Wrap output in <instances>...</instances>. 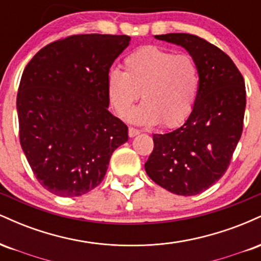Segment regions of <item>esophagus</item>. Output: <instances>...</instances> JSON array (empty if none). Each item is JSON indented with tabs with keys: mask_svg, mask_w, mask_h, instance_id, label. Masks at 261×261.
Wrapping results in <instances>:
<instances>
[{
	"mask_svg": "<svg viewBox=\"0 0 261 261\" xmlns=\"http://www.w3.org/2000/svg\"><path fill=\"white\" fill-rule=\"evenodd\" d=\"M140 134V131L137 130V128H135V127H128V136L130 137H135V136H137V135Z\"/></svg>",
	"mask_w": 261,
	"mask_h": 261,
	"instance_id": "esophagus-1",
	"label": "esophagus"
}]
</instances>
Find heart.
<instances>
[{
  "label": "heart",
  "mask_w": 261,
  "mask_h": 261,
  "mask_svg": "<svg viewBox=\"0 0 261 261\" xmlns=\"http://www.w3.org/2000/svg\"><path fill=\"white\" fill-rule=\"evenodd\" d=\"M197 88L199 71L193 56L157 45L128 54L124 72L112 68L107 74L108 95L119 115H126L140 95L145 100L130 114V120L140 125H180L193 112Z\"/></svg>",
  "instance_id": "1"
}]
</instances>
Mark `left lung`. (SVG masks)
<instances>
[{"label":"left lung","instance_id":"1","mask_svg":"<svg viewBox=\"0 0 261 261\" xmlns=\"http://www.w3.org/2000/svg\"><path fill=\"white\" fill-rule=\"evenodd\" d=\"M185 47L199 71L195 106L187 121L154 134L145 169L155 184L191 196L214 185L228 168L243 131L245 85L241 71L220 47L187 33L154 35Z\"/></svg>","mask_w":261,"mask_h":261}]
</instances>
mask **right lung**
<instances>
[{
	"instance_id": "obj_1",
	"label": "right lung",
	"mask_w": 261,
	"mask_h": 261,
	"mask_svg": "<svg viewBox=\"0 0 261 261\" xmlns=\"http://www.w3.org/2000/svg\"><path fill=\"white\" fill-rule=\"evenodd\" d=\"M128 35L77 34L47 44L25 66L17 94L19 141L38 181L55 195L100 184L127 126L108 110L107 74Z\"/></svg>"
}]
</instances>
